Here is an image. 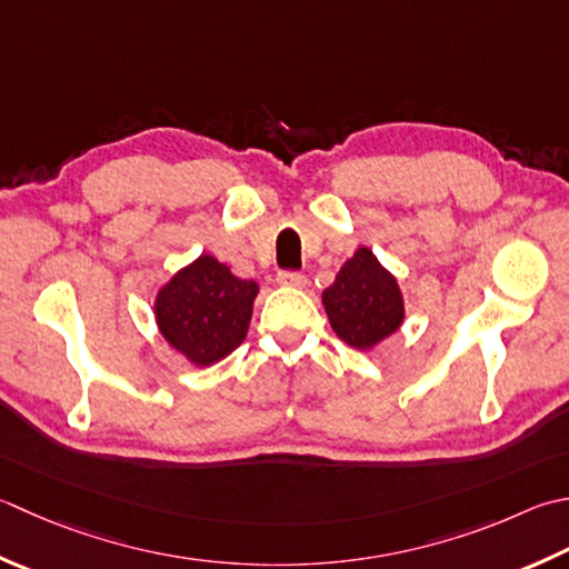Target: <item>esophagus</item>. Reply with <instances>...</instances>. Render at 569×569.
Listing matches in <instances>:
<instances>
[{"label": "esophagus", "instance_id": "obj_1", "mask_svg": "<svg viewBox=\"0 0 569 569\" xmlns=\"http://www.w3.org/2000/svg\"><path fill=\"white\" fill-rule=\"evenodd\" d=\"M278 283H281L283 288H303L306 276L293 273V271H281V273H278Z\"/></svg>", "mask_w": 569, "mask_h": 569}]
</instances>
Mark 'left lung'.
Wrapping results in <instances>:
<instances>
[{"label": "left lung", "instance_id": "1", "mask_svg": "<svg viewBox=\"0 0 569 569\" xmlns=\"http://www.w3.org/2000/svg\"><path fill=\"white\" fill-rule=\"evenodd\" d=\"M322 308L336 336L360 352L392 338L407 318L397 276L367 247L340 266L336 281L322 291Z\"/></svg>", "mask_w": 569, "mask_h": 569}]
</instances>
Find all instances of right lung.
<instances>
[{
  "label": "right lung",
  "mask_w": 569,
  "mask_h": 569,
  "mask_svg": "<svg viewBox=\"0 0 569 569\" xmlns=\"http://www.w3.org/2000/svg\"><path fill=\"white\" fill-rule=\"evenodd\" d=\"M256 296L259 283L243 281L227 263L202 253L158 288L154 326L189 365L209 367L247 340Z\"/></svg>",
  "instance_id": "add662e5"
}]
</instances>
